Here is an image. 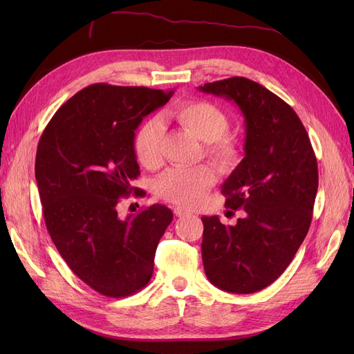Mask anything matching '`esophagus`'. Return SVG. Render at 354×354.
<instances>
[{"mask_svg":"<svg viewBox=\"0 0 354 354\" xmlns=\"http://www.w3.org/2000/svg\"><path fill=\"white\" fill-rule=\"evenodd\" d=\"M174 214H176V217H186V216H189V211H186V209H183V208H176L174 209Z\"/></svg>","mask_w":354,"mask_h":354,"instance_id":"34e87169","label":"esophagus"}]
</instances>
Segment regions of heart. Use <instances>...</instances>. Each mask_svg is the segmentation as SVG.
<instances>
[{
  "instance_id": "obj_1",
  "label": "heart",
  "mask_w": 354,
  "mask_h": 354,
  "mask_svg": "<svg viewBox=\"0 0 354 354\" xmlns=\"http://www.w3.org/2000/svg\"><path fill=\"white\" fill-rule=\"evenodd\" d=\"M181 128L205 143V155L220 171H230L241 159V146L229 136L230 121L217 106L203 100H187L168 112ZM164 127L158 120L145 122L136 134L134 152L143 167L156 169L162 165ZM214 185L212 171L199 165L169 169L155 185L156 195L181 208H194Z\"/></svg>"
}]
</instances>
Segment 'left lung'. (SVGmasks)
Returning a JSON list of instances; mask_svg holds the SVG:
<instances>
[{"label":"left lung","instance_id":"obj_1","mask_svg":"<svg viewBox=\"0 0 354 354\" xmlns=\"http://www.w3.org/2000/svg\"><path fill=\"white\" fill-rule=\"evenodd\" d=\"M199 90L236 103L246 134L245 158L221 187L226 208H242L245 216L234 226L217 216L202 217L203 269L223 291L257 292L285 272L306 238L317 160L294 109L259 82L233 77Z\"/></svg>","mask_w":354,"mask_h":354}]
</instances>
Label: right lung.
Listing matches in <instances>:
<instances>
[{
	"label": "right lung",
	"mask_w": 354,
	"mask_h": 354,
	"mask_svg": "<svg viewBox=\"0 0 354 354\" xmlns=\"http://www.w3.org/2000/svg\"><path fill=\"white\" fill-rule=\"evenodd\" d=\"M174 91L93 84L53 115L35 158V178L47 230L69 269L94 291L121 298L143 289L173 212L147 207L121 218L122 198L145 192L134 137L143 118Z\"/></svg>",
	"instance_id": "add662e5"
}]
</instances>
